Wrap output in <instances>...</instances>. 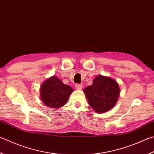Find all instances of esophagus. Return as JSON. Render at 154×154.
<instances>
[{"instance_id":"esophagus-1","label":"esophagus","mask_w":154,"mask_h":154,"mask_svg":"<svg viewBox=\"0 0 154 154\" xmlns=\"http://www.w3.org/2000/svg\"><path fill=\"white\" fill-rule=\"evenodd\" d=\"M75 88L77 89H79V90H81L82 89V85L81 84H76L75 85Z\"/></svg>"}]
</instances>
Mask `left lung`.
I'll list each match as a JSON object with an SVG mask.
<instances>
[{
	"mask_svg": "<svg viewBox=\"0 0 154 154\" xmlns=\"http://www.w3.org/2000/svg\"><path fill=\"white\" fill-rule=\"evenodd\" d=\"M89 104L97 113H104L112 108L118 101L119 85L115 80L99 75L93 84L84 89Z\"/></svg>",
	"mask_w": 154,
	"mask_h": 154,
	"instance_id": "1",
	"label": "left lung"
}]
</instances>
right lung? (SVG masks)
Segmentation results:
<instances>
[{"label":"right lung","mask_w":154,"mask_h":154,"mask_svg":"<svg viewBox=\"0 0 154 154\" xmlns=\"http://www.w3.org/2000/svg\"><path fill=\"white\" fill-rule=\"evenodd\" d=\"M73 91L71 86L64 84L56 76L44 82L40 88V97L44 104L52 108H59L65 105Z\"/></svg>","instance_id":"right-lung-1"}]
</instances>
